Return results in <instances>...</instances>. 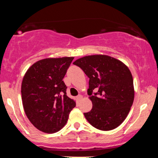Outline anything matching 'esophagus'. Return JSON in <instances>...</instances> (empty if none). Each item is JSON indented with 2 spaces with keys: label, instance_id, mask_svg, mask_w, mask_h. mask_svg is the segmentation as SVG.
I'll return each instance as SVG.
<instances>
[{
  "label": "esophagus",
  "instance_id": "esophagus-1",
  "mask_svg": "<svg viewBox=\"0 0 158 158\" xmlns=\"http://www.w3.org/2000/svg\"><path fill=\"white\" fill-rule=\"evenodd\" d=\"M77 100H78L79 101L81 100V99L82 98V95H77Z\"/></svg>",
  "mask_w": 158,
  "mask_h": 158
}]
</instances>
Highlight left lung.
Wrapping results in <instances>:
<instances>
[{
  "mask_svg": "<svg viewBox=\"0 0 158 158\" xmlns=\"http://www.w3.org/2000/svg\"><path fill=\"white\" fill-rule=\"evenodd\" d=\"M73 64L89 78L88 95L93 108L84 113L87 121L103 131L119 126L126 118L135 97L130 69L121 61L106 55L88 56Z\"/></svg>",
  "mask_w": 158,
  "mask_h": 158,
  "instance_id": "8db88e82",
  "label": "left lung"
}]
</instances>
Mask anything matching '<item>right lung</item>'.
<instances>
[{
  "label": "right lung",
  "mask_w": 158,
  "mask_h": 158,
  "mask_svg": "<svg viewBox=\"0 0 158 158\" xmlns=\"http://www.w3.org/2000/svg\"><path fill=\"white\" fill-rule=\"evenodd\" d=\"M73 57L46 58L34 63L23 77L21 98L28 118L37 129L54 133L65 126L76 103L67 96L63 81Z\"/></svg>",
  "instance_id": "add662e5"
}]
</instances>
